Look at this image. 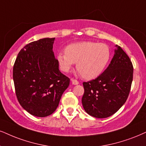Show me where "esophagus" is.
Masks as SVG:
<instances>
[{
  "mask_svg": "<svg viewBox=\"0 0 146 146\" xmlns=\"http://www.w3.org/2000/svg\"><path fill=\"white\" fill-rule=\"evenodd\" d=\"M71 80H72V84H74V85H76V84H78L79 83L78 81H77V80H75V79L72 78Z\"/></svg>",
  "mask_w": 146,
  "mask_h": 146,
  "instance_id": "34e87169",
  "label": "esophagus"
}]
</instances>
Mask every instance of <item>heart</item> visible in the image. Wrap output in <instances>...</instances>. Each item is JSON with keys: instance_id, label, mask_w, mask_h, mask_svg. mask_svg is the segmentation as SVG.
Wrapping results in <instances>:
<instances>
[{"instance_id": "b5f03b06", "label": "heart", "mask_w": 146, "mask_h": 146, "mask_svg": "<svg viewBox=\"0 0 146 146\" xmlns=\"http://www.w3.org/2000/svg\"><path fill=\"white\" fill-rule=\"evenodd\" d=\"M111 51L104 43L84 41L70 44L64 53L57 55L61 69L68 72L74 64L81 76L87 80L98 77L106 69L110 60Z\"/></svg>"}]
</instances>
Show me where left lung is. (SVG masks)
Listing matches in <instances>:
<instances>
[{"instance_id": "obj_1", "label": "left lung", "mask_w": 146, "mask_h": 146, "mask_svg": "<svg viewBox=\"0 0 146 146\" xmlns=\"http://www.w3.org/2000/svg\"><path fill=\"white\" fill-rule=\"evenodd\" d=\"M108 67L98 78L84 82L82 104L87 114L95 118L111 116L125 103L133 81V67L127 53L116 45Z\"/></svg>"}]
</instances>
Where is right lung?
Here are the masks:
<instances>
[{
  "instance_id": "right-lung-1",
  "label": "right lung",
  "mask_w": 146,
  "mask_h": 146,
  "mask_svg": "<svg viewBox=\"0 0 146 146\" xmlns=\"http://www.w3.org/2000/svg\"><path fill=\"white\" fill-rule=\"evenodd\" d=\"M55 38L26 44L18 53L13 77L17 100L30 114L46 117L53 114L70 78L59 71L53 51Z\"/></svg>"
}]
</instances>
